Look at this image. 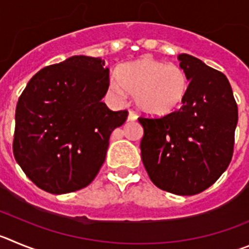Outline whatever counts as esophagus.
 I'll return each mask as SVG.
<instances>
[{"label":"esophagus","instance_id":"34e87169","mask_svg":"<svg viewBox=\"0 0 249 249\" xmlns=\"http://www.w3.org/2000/svg\"><path fill=\"white\" fill-rule=\"evenodd\" d=\"M136 119H138V116H136V114L134 113L133 110H129V115H127V120H129V122H135Z\"/></svg>","mask_w":249,"mask_h":249}]
</instances>
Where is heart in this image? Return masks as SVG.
Here are the masks:
<instances>
[{
    "instance_id": "b5f03b06",
    "label": "heart",
    "mask_w": 249,
    "mask_h": 249,
    "mask_svg": "<svg viewBox=\"0 0 249 249\" xmlns=\"http://www.w3.org/2000/svg\"><path fill=\"white\" fill-rule=\"evenodd\" d=\"M115 77L108 87L111 97L123 102L127 93L131 94L138 108L151 116L178 111L190 88L189 77L180 66L151 57L123 64L116 69Z\"/></svg>"
}]
</instances>
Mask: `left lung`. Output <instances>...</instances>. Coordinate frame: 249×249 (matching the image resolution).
Returning a JSON list of instances; mask_svg holds the SVG:
<instances>
[{
    "label": "left lung",
    "mask_w": 249,
    "mask_h": 249,
    "mask_svg": "<svg viewBox=\"0 0 249 249\" xmlns=\"http://www.w3.org/2000/svg\"><path fill=\"white\" fill-rule=\"evenodd\" d=\"M178 60L190 80L187 97L170 115L139 118L141 160L159 189L191 196L213 185L230 165L238 108L223 73L185 53Z\"/></svg>",
    "instance_id": "left-lung-1"
}]
</instances>
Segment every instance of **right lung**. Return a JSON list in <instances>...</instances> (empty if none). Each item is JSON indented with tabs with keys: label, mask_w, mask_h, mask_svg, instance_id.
I'll return each mask as SVG.
<instances>
[{
	"label": "right lung",
	"mask_w": 249,
	"mask_h": 249,
	"mask_svg": "<svg viewBox=\"0 0 249 249\" xmlns=\"http://www.w3.org/2000/svg\"><path fill=\"white\" fill-rule=\"evenodd\" d=\"M109 82L104 60L87 55L46 67L28 82L16 108L13 155L39 189L68 194L95 178L110 134L127 118L102 102Z\"/></svg>",
	"instance_id": "add662e5"
}]
</instances>
